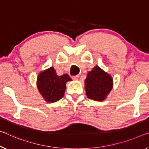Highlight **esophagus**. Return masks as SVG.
<instances>
[{"mask_svg": "<svg viewBox=\"0 0 149 149\" xmlns=\"http://www.w3.org/2000/svg\"><path fill=\"white\" fill-rule=\"evenodd\" d=\"M79 75H75V76H72V79L74 80H77L79 79Z\"/></svg>", "mask_w": 149, "mask_h": 149, "instance_id": "esophagus-1", "label": "esophagus"}]
</instances>
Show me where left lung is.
Segmentation results:
<instances>
[{
  "mask_svg": "<svg viewBox=\"0 0 149 149\" xmlns=\"http://www.w3.org/2000/svg\"><path fill=\"white\" fill-rule=\"evenodd\" d=\"M113 87L112 77L97 65L88 73L85 80L86 95L94 101H104Z\"/></svg>",
  "mask_w": 149,
  "mask_h": 149,
  "instance_id": "1",
  "label": "left lung"
}]
</instances>
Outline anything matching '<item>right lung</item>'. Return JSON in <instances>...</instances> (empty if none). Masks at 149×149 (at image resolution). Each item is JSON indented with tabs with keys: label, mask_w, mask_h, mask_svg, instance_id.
Returning <instances> with one entry per match:
<instances>
[{
	"label": "right lung",
	"mask_w": 149,
	"mask_h": 149,
	"mask_svg": "<svg viewBox=\"0 0 149 149\" xmlns=\"http://www.w3.org/2000/svg\"><path fill=\"white\" fill-rule=\"evenodd\" d=\"M70 81H72V79L69 75L65 74L59 76L52 66L40 73L36 85L44 100L48 103H54L64 95L66 83Z\"/></svg>",
	"instance_id": "1"
}]
</instances>
